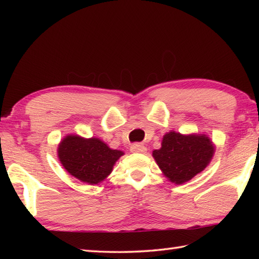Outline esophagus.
Returning a JSON list of instances; mask_svg holds the SVG:
<instances>
[{
    "mask_svg": "<svg viewBox=\"0 0 259 259\" xmlns=\"http://www.w3.org/2000/svg\"><path fill=\"white\" fill-rule=\"evenodd\" d=\"M131 152H137V153H145L147 151V147L142 144H135L130 148Z\"/></svg>",
    "mask_w": 259,
    "mask_h": 259,
    "instance_id": "1",
    "label": "esophagus"
}]
</instances>
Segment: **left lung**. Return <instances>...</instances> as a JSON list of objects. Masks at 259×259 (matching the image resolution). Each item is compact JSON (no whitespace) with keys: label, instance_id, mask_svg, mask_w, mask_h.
Instances as JSON below:
<instances>
[{"label":"left lung","instance_id":"8db88e82","mask_svg":"<svg viewBox=\"0 0 259 259\" xmlns=\"http://www.w3.org/2000/svg\"><path fill=\"white\" fill-rule=\"evenodd\" d=\"M214 147L206 135H181L175 131L163 136L161 148L152 156L163 175L174 184L187 183L210 162Z\"/></svg>","mask_w":259,"mask_h":259}]
</instances>
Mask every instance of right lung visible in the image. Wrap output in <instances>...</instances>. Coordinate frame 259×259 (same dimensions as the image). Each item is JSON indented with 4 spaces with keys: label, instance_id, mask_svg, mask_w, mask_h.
Returning a JSON list of instances; mask_svg holds the SVG:
<instances>
[{
    "label": "right lung",
    "instance_id": "add662e5",
    "mask_svg": "<svg viewBox=\"0 0 259 259\" xmlns=\"http://www.w3.org/2000/svg\"><path fill=\"white\" fill-rule=\"evenodd\" d=\"M122 155V151L111 149L100 139H84L76 135L64 137L58 148L59 160L64 169L89 185L106 179Z\"/></svg>",
    "mask_w": 259,
    "mask_h": 259
}]
</instances>
